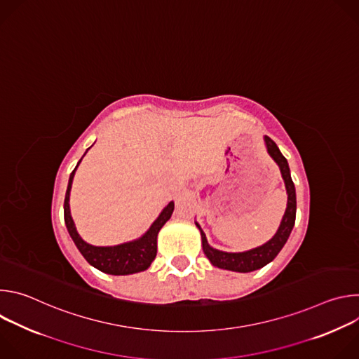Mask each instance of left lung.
Returning <instances> with one entry per match:
<instances>
[{
	"mask_svg": "<svg viewBox=\"0 0 359 359\" xmlns=\"http://www.w3.org/2000/svg\"><path fill=\"white\" fill-rule=\"evenodd\" d=\"M264 142L267 146L269 155L278 165L281 176L285 183V189H287V194H288L285 213L283 216V220H281V224H280L277 233L274 234V237L271 240H269L266 244H263L257 248H252V250L243 251V252H226V251H220V250L210 247L208 243L206 234L203 233L198 223H196V226L198 227L200 234H201V245H203L204 254H206V257L210 260V263L219 269L238 271V273H250V271L264 267L266 264H269L270 262H273L277 257V254L281 251V248L287 243L290 233L294 227L295 212H297V198H295V187H294V183H292V179L290 175V168H288L287 159L281 155L278 146L276 144V142L273 139H270L269 136H264Z\"/></svg>",
	"mask_w": 359,
	"mask_h": 359,
	"instance_id": "8db88e82",
	"label": "left lung"
}]
</instances>
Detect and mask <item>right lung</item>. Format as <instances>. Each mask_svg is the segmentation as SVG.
<instances>
[{"instance_id":"obj_1","label":"right lung","mask_w":359,"mask_h":359,"mask_svg":"<svg viewBox=\"0 0 359 359\" xmlns=\"http://www.w3.org/2000/svg\"><path fill=\"white\" fill-rule=\"evenodd\" d=\"M81 161L78 162V165L81 163ZM76 168L72 170L68 182V189H67L65 201H64V219H65V224L71 238L74 240L75 245L78 247L85 260L95 269L100 270L102 273L114 274V276H126V274L144 271L146 269H149L151 262L155 260L156 252H158V233L161 231L163 224L172 217L175 203L170 201L168 204L159 215V217L153 222L150 229L140 238L128 241L119 245H112V247L90 245L86 241H83L78 234L74 220L71 217V210H69V193H71L72 180H74Z\"/></svg>"}]
</instances>
